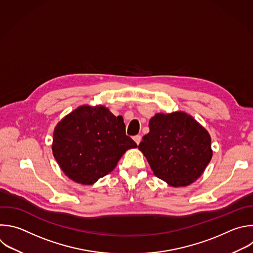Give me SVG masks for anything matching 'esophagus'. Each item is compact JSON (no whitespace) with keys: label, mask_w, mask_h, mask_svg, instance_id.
Listing matches in <instances>:
<instances>
[{"label":"esophagus","mask_w":253,"mask_h":253,"mask_svg":"<svg viewBox=\"0 0 253 253\" xmlns=\"http://www.w3.org/2000/svg\"><path fill=\"white\" fill-rule=\"evenodd\" d=\"M141 138H142V137H141V135H136V136H134V137H133V140L136 142V144H137V145H139V144H140V142H141Z\"/></svg>","instance_id":"esophagus-1"}]
</instances>
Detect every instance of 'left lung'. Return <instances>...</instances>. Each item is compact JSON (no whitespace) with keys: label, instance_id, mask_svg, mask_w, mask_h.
<instances>
[{"label":"left lung","instance_id":"1","mask_svg":"<svg viewBox=\"0 0 253 253\" xmlns=\"http://www.w3.org/2000/svg\"><path fill=\"white\" fill-rule=\"evenodd\" d=\"M139 150L154 175L172 187H186L202 176L212 157L209 132L186 112L157 113Z\"/></svg>","mask_w":253,"mask_h":253}]
</instances>
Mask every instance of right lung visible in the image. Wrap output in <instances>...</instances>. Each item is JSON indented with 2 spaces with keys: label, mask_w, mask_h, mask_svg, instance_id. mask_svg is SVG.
Masks as SVG:
<instances>
[{
  "label": "right lung",
  "mask_w": 253,
  "mask_h": 253,
  "mask_svg": "<svg viewBox=\"0 0 253 253\" xmlns=\"http://www.w3.org/2000/svg\"><path fill=\"white\" fill-rule=\"evenodd\" d=\"M137 144L126 135L122 116L108 108L79 106L57 123L52 154L72 181L92 185L112 172L123 154Z\"/></svg>",
  "instance_id": "right-lung-1"
}]
</instances>
